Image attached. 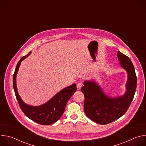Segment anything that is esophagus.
Listing matches in <instances>:
<instances>
[{"label":"esophagus","instance_id":"obj_1","mask_svg":"<svg viewBox=\"0 0 146 146\" xmlns=\"http://www.w3.org/2000/svg\"><path fill=\"white\" fill-rule=\"evenodd\" d=\"M81 87H82V84H81V82H78L77 84V89H78V90H80V89H81Z\"/></svg>","mask_w":146,"mask_h":146}]
</instances>
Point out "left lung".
Here are the masks:
<instances>
[{
    "mask_svg": "<svg viewBox=\"0 0 146 146\" xmlns=\"http://www.w3.org/2000/svg\"><path fill=\"white\" fill-rule=\"evenodd\" d=\"M117 55L120 66L128 74L125 93L116 98L109 97L95 81H84V86L81 88L85 97L84 109L86 115L102 125L109 123L126 113L136 89L137 77L131 60L119 51Z\"/></svg>",
    "mask_w": 146,
    "mask_h": 146,
    "instance_id": "obj_1",
    "label": "left lung"
}]
</instances>
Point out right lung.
<instances>
[{
    "label": "right lung",
    "mask_w": 146,
    "mask_h": 146,
    "mask_svg": "<svg viewBox=\"0 0 146 146\" xmlns=\"http://www.w3.org/2000/svg\"><path fill=\"white\" fill-rule=\"evenodd\" d=\"M31 54V51L21 58L18 62L13 78V88L19 107L26 116L38 123L43 125H48L57 121L63 114L68 100L77 90L76 84H73L62 90L42 105L32 106L25 103L18 94L16 77L21 62Z\"/></svg>",
    "instance_id": "1"
}]
</instances>
